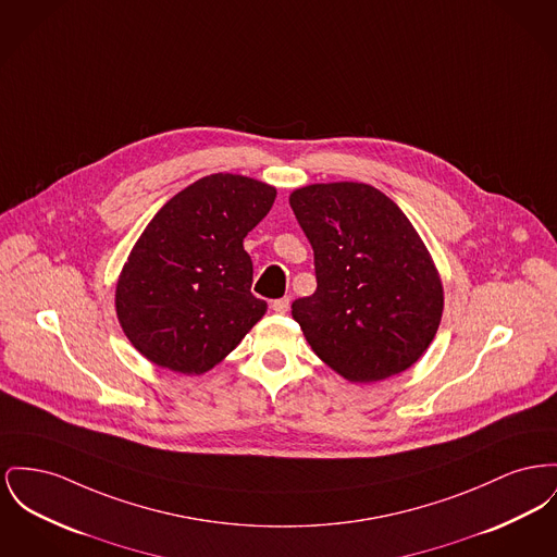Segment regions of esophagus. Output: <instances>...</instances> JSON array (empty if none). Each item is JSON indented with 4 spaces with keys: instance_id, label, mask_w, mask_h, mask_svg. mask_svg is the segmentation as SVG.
<instances>
[{
    "instance_id": "1",
    "label": "esophagus",
    "mask_w": 557,
    "mask_h": 557,
    "mask_svg": "<svg viewBox=\"0 0 557 557\" xmlns=\"http://www.w3.org/2000/svg\"><path fill=\"white\" fill-rule=\"evenodd\" d=\"M288 307H290V298H288V296L277 298V300H273V302H271V309H273L275 313H286V311H288Z\"/></svg>"
}]
</instances>
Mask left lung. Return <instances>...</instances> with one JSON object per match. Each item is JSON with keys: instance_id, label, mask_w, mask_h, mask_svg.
Wrapping results in <instances>:
<instances>
[{"instance_id": "left-lung-1", "label": "left lung", "mask_w": 557, "mask_h": 557, "mask_svg": "<svg viewBox=\"0 0 557 557\" xmlns=\"http://www.w3.org/2000/svg\"><path fill=\"white\" fill-rule=\"evenodd\" d=\"M290 206L311 242L318 290L293 302L313 354L349 383L408 370L431 345L444 286L397 203L366 183H315Z\"/></svg>"}]
</instances>
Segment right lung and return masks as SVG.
Here are the masks:
<instances>
[{
	"label": "right lung",
	"instance_id": "obj_1",
	"mask_svg": "<svg viewBox=\"0 0 557 557\" xmlns=\"http://www.w3.org/2000/svg\"><path fill=\"white\" fill-rule=\"evenodd\" d=\"M275 196L262 181L219 172L160 208L115 286L120 326L143 358L172 372L203 374L261 320L267 302L250 293L244 237Z\"/></svg>",
	"mask_w": 557,
	"mask_h": 557
}]
</instances>
